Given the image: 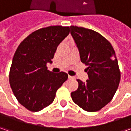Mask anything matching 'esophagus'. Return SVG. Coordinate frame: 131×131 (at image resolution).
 Wrapping results in <instances>:
<instances>
[{"label": "esophagus", "mask_w": 131, "mask_h": 131, "mask_svg": "<svg viewBox=\"0 0 131 131\" xmlns=\"http://www.w3.org/2000/svg\"><path fill=\"white\" fill-rule=\"evenodd\" d=\"M68 79H73L74 77H71V76H70V75H68Z\"/></svg>", "instance_id": "esophagus-1"}]
</instances>
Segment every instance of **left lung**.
Masks as SVG:
<instances>
[{
    "label": "left lung",
    "mask_w": 131,
    "mask_h": 131,
    "mask_svg": "<svg viewBox=\"0 0 131 131\" xmlns=\"http://www.w3.org/2000/svg\"><path fill=\"white\" fill-rule=\"evenodd\" d=\"M70 28L81 61L88 66V79H77L78 89L71 95L80 108L97 112L111 101L118 88L120 72L115 52L100 33L77 26Z\"/></svg>",
    "instance_id": "1"
}]
</instances>
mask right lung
Here are the masks:
<instances>
[{
    "label": "right lung",
    "mask_w": 131,
    "mask_h": 131,
    "mask_svg": "<svg viewBox=\"0 0 131 131\" xmlns=\"http://www.w3.org/2000/svg\"><path fill=\"white\" fill-rule=\"evenodd\" d=\"M70 33L69 27L49 26L25 38L14 53L9 73L12 92L24 107L38 112L54 101L55 93L68 79L63 71L47 70L58 46Z\"/></svg>",
    "instance_id": "obj_1"
}]
</instances>
